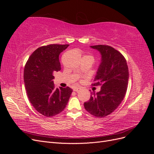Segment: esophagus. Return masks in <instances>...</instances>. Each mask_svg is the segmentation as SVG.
Listing matches in <instances>:
<instances>
[{"instance_id": "obj_1", "label": "esophagus", "mask_w": 154, "mask_h": 154, "mask_svg": "<svg viewBox=\"0 0 154 154\" xmlns=\"http://www.w3.org/2000/svg\"><path fill=\"white\" fill-rule=\"evenodd\" d=\"M74 91H76V92H78V91H81V88L80 87H76V88H74Z\"/></svg>"}]
</instances>
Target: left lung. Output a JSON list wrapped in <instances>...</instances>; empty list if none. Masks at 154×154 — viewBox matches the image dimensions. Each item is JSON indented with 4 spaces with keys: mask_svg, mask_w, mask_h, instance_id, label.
Here are the masks:
<instances>
[{
    "mask_svg": "<svg viewBox=\"0 0 154 154\" xmlns=\"http://www.w3.org/2000/svg\"><path fill=\"white\" fill-rule=\"evenodd\" d=\"M90 47L101 54V62L92 85H101V87L100 92H91L84 107L91 114L103 118L114 111L123 101L128 83V68L123 56L110 46Z\"/></svg>",
    "mask_w": 154,
    "mask_h": 154,
    "instance_id": "obj_1",
    "label": "left lung"
}]
</instances>
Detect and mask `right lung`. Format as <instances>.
<instances>
[{"label": "right lung", "instance_id": "add662e5", "mask_svg": "<svg viewBox=\"0 0 154 154\" xmlns=\"http://www.w3.org/2000/svg\"><path fill=\"white\" fill-rule=\"evenodd\" d=\"M69 45L42 46L31 54L25 66L24 80L27 96L40 114L52 117L61 112L68 103L72 89L56 88L54 73L61 69L59 55Z\"/></svg>", "mask_w": 154, "mask_h": 154}]
</instances>
